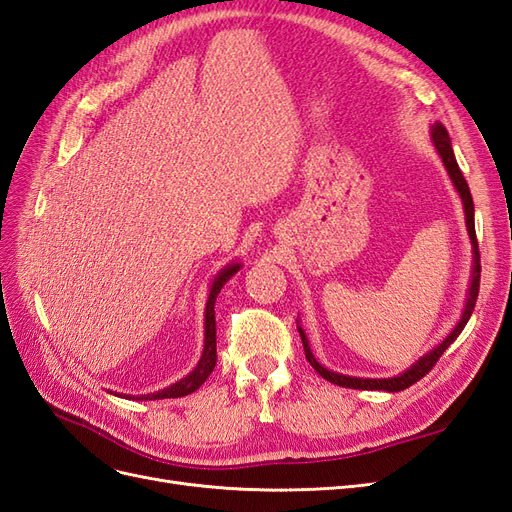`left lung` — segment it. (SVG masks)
<instances>
[{"instance_id":"8db88e82","label":"left lung","mask_w":512,"mask_h":512,"mask_svg":"<svg viewBox=\"0 0 512 512\" xmlns=\"http://www.w3.org/2000/svg\"><path fill=\"white\" fill-rule=\"evenodd\" d=\"M431 141H433V145H436L440 158H442V162L446 166V173H448V177H451L455 190L461 196L463 213H466L468 235H470V241H472L474 265H472V282H470V290H468L466 307H463V314H461V320L457 322V327L451 333H448V337L444 339V342L438 344L431 352H427L425 356H421V359H418L410 369H406L404 374H399L395 378H352V376L337 374V371H331L327 367H322L314 359L312 350H309V342H307V337H305V331L299 327L303 350H305V359L309 361V365H312L324 380H329V382H333L337 386H346V389H361V391H386V393H397V391L408 389V386H412L414 382L421 380L425 374H429V371L433 369V365H436L440 356L444 354V350L451 346L455 339L459 337V333L463 331V327H466L472 312H474V305H476V299H478V286H480V254H478V241H476V228H474L472 194H470V188H468V181L463 179V175H461L459 164L455 160L453 147H451V138H448V132H446V128L442 126V123H436V126L431 128Z\"/></svg>"}]
</instances>
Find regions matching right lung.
<instances>
[{"instance_id":"obj_1","label":"right lung","mask_w":512,"mask_h":512,"mask_svg":"<svg viewBox=\"0 0 512 512\" xmlns=\"http://www.w3.org/2000/svg\"><path fill=\"white\" fill-rule=\"evenodd\" d=\"M241 269L239 262H232V265L224 267L218 275H215V280L211 284L209 290V299H207V307H205V348H203V356H200L198 365L194 367L192 374L185 376L183 380L170 384L168 389L158 391V393H151V395H143V397H136V399H168V397H183V395H190L194 393L200 384H203L209 374L215 367V361H218V350H215V299H218V294L222 290V286L230 280L232 275ZM130 397V395H128ZM126 397V399H128Z\"/></svg>"}]
</instances>
